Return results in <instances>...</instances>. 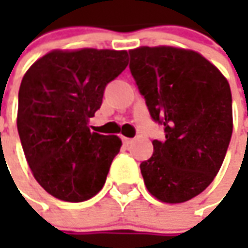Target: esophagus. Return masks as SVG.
<instances>
[{"label":"esophagus","mask_w":248,"mask_h":248,"mask_svg":"<svg viewBox=\"0 0 248 248\" xmlns=\"http://www.w3.org/2000/svg\"><path fill=\"white\" fill-rule=\"evenodd\" d=\"M134 142V139L131 138H123V143L125 145V146H128V145H131Z\"/></svg>","instance_id":"obj_1"}]
</instances>
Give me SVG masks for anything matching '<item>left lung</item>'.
Here are the masks:
<instances>
[{"label": "left lung", "instance_id": "1", "mask_svg": "<svg viewBox=\"0 0 248 248\" xmlns=\"http://www.w3.org/2000/svg\"><path fill=\"white\" fill-rule=\"evenodd\" d=\"M129 56L150 116L166 132L140 163L146 189L163 203H185L214 181L224 163L233 129L229 82L192 49L139 46Z\"/></svg>", "mask_w": 248, "mask_h": 248}]
</instances>
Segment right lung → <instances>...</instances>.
Segmentation results:
<instances>
[{
	"label": "right lung",
	"instance_id": "add662e5",
	"mask_svg": "<svg viewBox=\"0 0 248 248\" xmlns=\"http://www.w3.org/2000/svg\"><path fill=\"white\" fill-rule=\"evenodd\" d=\"M127 58L114 49H53L23 76L17 132L35 181L53 197L80 203L105 185L121 139L91 132L88 123Z\"/></svg>",
	"mask_w": 248,
	"mask_h": 248
}]
</instances>
